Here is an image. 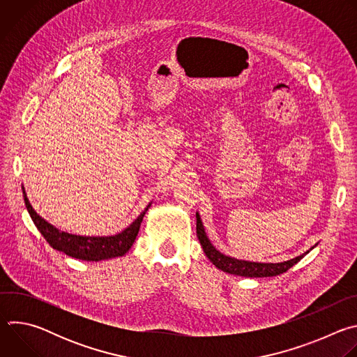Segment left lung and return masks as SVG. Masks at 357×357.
Returning a JSON list of instances; mask_svg holds the SVG:
<instances>
[{"mask_svg": "<svg viewBox=\"0 0 357 357\" xmlns=\"http://www.w3.org/2000/svg\"><path fill=\"white\" fill-rule=\"evenodd\" d=\"M196 234H197V238L200 241V245H202L203 251H205V254H206V257L219 270H222L225 273H229V274L240 275V277H274V275H280V274L288 271L303 256H307V254L310 252V250H308V251H305L303 254H301V256H298L295 259H291L288 261H282V263H254V261H244V260H237V259L225 256V254H222L219 250H216L213 247V244L208 238L205 227H203V223L200 220L199 213H196Z\"/></svg>", "mask_w": 357, "mask_h": 357, "instance_id": "obj_1", "label": "left lung"}]
</instances>
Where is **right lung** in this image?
<instances>
[{"label":"right lung","instance_id":"right-lung-1","mask_svg":"<svg viewBox=\"0 0 357 357\" xmlns=\"http://www.w3.org/2000/svg\"><path fill=\"white\" fill-rule=\"evenodd\" d=\"M22 193H24V202H25L26 211L32 222L35 223L40 234L45 237V240L49 243V245L54 247L58 251L65 252L69 257L84 260V261H101V260H109V259L124 256V254L134 244L142 218L145 216L148 208L151 206L149 203V205L144 209V212H141V215L121 233L114 236L90 237V236L70 234L47 223L33 211L24 188H22Z\"/></svg>","mask_w":357,"mask_h":357}]
</instances>
